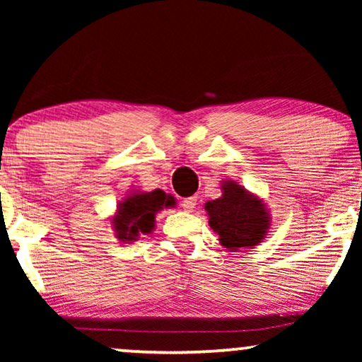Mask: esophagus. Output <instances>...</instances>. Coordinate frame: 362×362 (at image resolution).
Wrapping results in <instances>:
<instances>
[{"label": "esophagus", "mask_w": 362, "mask_h": 362, "mask_svg": "<svg viewBox=\"0 0 362 362\" xmlns=\"http://www.w3.org/2000/svg\"><path fill=\"white\" fill-rule=\"evenodd\" d=\"M196 201H197L196 197H186V199L182 201V204H181L182 209H185L186 212H192L196 209V204H197Z\"/></svg>", "instance_id": "34e87169"}]
</instances>
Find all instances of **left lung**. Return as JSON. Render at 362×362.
I'll return each instance as SVG.
<instances>
[{
	"mask_svg": "<svg viewBox=\"0 0 362 362\" xmlns=\"http://www.w3.org/2000/svg\"><path fill=\"white\" fill-rule=\"evenodd\" d=\"M221 191L217 199L206 202L204 209L222 249L237 252L260 245L272 229V214L264 197L234 180H222Z\"/></svg>",
	"mask_w": 362,
	"mask_h": 362,
	"instance_id": "left-lung-1",
	"label": "left lung"
}]
</instances>
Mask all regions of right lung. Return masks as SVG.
Instances as JSON below:
<instances>
[{"label":"right lung","instance_id":"obj_1","mask_svg":"<svg viewBox=\"0 0 362 362\" xmlns=\"http://www.w3.org/2000/svg\"><path fill=\"white\" fill-rule=\"evenodd\" d=\"M171 207H176L175 196L166 194L163 189H130L122 201H118L108 222L122 244H132L140 239V235L153 234L158 212Z\"/></svg>","mask_w":362,"mask_h":362}]
</instances>
